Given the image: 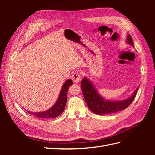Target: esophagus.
<instances>
[{
	"label": "esophagus",
	"mask_w": 155,
	"mask_h": 155,
	"mask_svg": "<svg viewBox=\"0 0 155 155\" xmlns=\"http://www.w3.org/2000/svg\"><path fill=\"white\" fill-rule=\"evenodd\" d=\"M81 78V76H80V74H79L78 72H75V73H74L73 75H72V81H73L74 83H77L79 82V81H80Z\"/></svg>",
	"instance_id": "1"
}]
</instances>
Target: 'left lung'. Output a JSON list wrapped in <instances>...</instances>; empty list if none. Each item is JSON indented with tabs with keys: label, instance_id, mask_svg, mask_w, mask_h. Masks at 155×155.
Wrapping results in <instances>:
<instances>
[{
	"label": "left lung",
	"instance_id": "1",
	"mask_svg": "<svg viewBox=\"0 0 155 155\" xmlns=\"http://www.w3.org/2000/svg\"><path fill=\"white\" fill-rule=\"evenodd\" d=\"M126 42L128 44L134 46L132 37L130 35H127ZM81 89L87 104L92 112L98 115L108 114L122 110L133 102L137 94L139 87L137 88L130 97L126 100L121 101H110L105 100L104 97L100 95L94 86L89 79L85 77L81 82Z\"/></svg>",
	"mask_w": 155,
	"mask_h": 155
}]
</instances>
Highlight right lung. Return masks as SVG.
<instances>
[{"label": "right lung", "instance_id": "right-lung-1", "mask_svg": "<svg viewBox=\"0 0 155 155\" xmlns=\"http://www.w3.org/2000/svg\"><path fill=\"white\" fill-rule=\"evenodd\" d=\"M73 84L72 79H68L66 81L61 88L60 91V94L58 97V99L55 104L50 108L49 109L43 112H32L27 110V112L30 114L34 115L37 118L48 119L53 118L59 116L64 111V109L66 106L67 100V92L69 88V87L71 86Z\"/></svg>", "mask_w": 155, "mask_h": 155}]
</instances>
